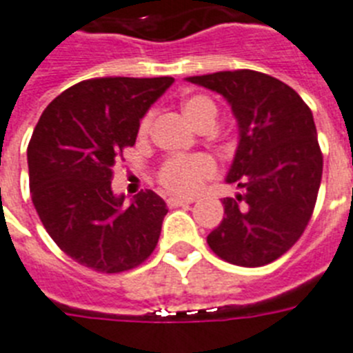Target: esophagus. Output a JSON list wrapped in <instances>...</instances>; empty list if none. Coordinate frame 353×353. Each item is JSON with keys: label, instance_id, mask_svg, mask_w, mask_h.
Here are the masks:
<instances>
[{"label": "esophagus", "instance_id": "1", "mask_svg": "<svg viewBox=\"0 0 353 353\" xmlns=\"http://www.w3.org/2000/svg\"><path fill=\"white\" fill-rule=\"evenodd\" d=\"M194 203V199H186V197H168L167 204L170 208H176V206H186V204Z\"/></svg>", "mask_w": 353, "mask_h": 353}]
</instances>
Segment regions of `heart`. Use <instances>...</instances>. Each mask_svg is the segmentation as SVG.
<instances>
[{
  "label": "heart",
  "mask_w": 353,
  "mask_h": 353,
  "mask_svg": "<svg viewBox=\"0 0 353 353\" xmlns=\"http://www.w3.org/2000/svg\"><path fill=\"white\" fill-rule=\"evenodd\" d=\"M183 114L186 120L190 121L195 129L213 123L217 120V108L215 103L203 94H194L190 99L183 102ZM150 118H143L140 131L141 134L149 131ZM217 172V165L206 154H194V156H177L170 158L159 170V181L167 190L174 192L179 195H192L201 186L204 185L206 179Z\"/></svg>",
  "instance_id": "obj_1"
}]
</instances>
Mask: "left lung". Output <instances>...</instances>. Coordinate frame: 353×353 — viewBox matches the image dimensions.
<instances>
[{"label":"left lung","mask_w":353,"mask_h":353,"mask_svg":"<svg viewBox=\"0 0 353 353\" xmlns=\"http://www.w3.org/2000/svg\"><path fill=\"white\" fill-rule=\"evenodd\" d=\"M222 94L239 127L226 183L241 194L226 197L224 217L208 235L217 256L260 268L291 250L312 215L323 156L312 111L292 88L253 70L186 77Z\"/></svg>","instance_id":"obj_1"}]
</instances>
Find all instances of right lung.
Here are the masks:
<instances>
[{
  "mask_svg": "<svg viewBox=\"0 0 353 353\" xmlns=\"http://www.w3.org/2000/svg\"><path fill=\"white\" fill-rule=\"evenodd\" d=\"M172 77H103L71 85L44 109L28 143L30 194L53 242L100 272L140 265L158 244L167 204L141 190L112 194V167Z\"/></svg>",
  "mask_w": 353,
  "mask_h": 353,
  "instance_id": "add662e5",
  "label": "right lung"
}]
</instances>
